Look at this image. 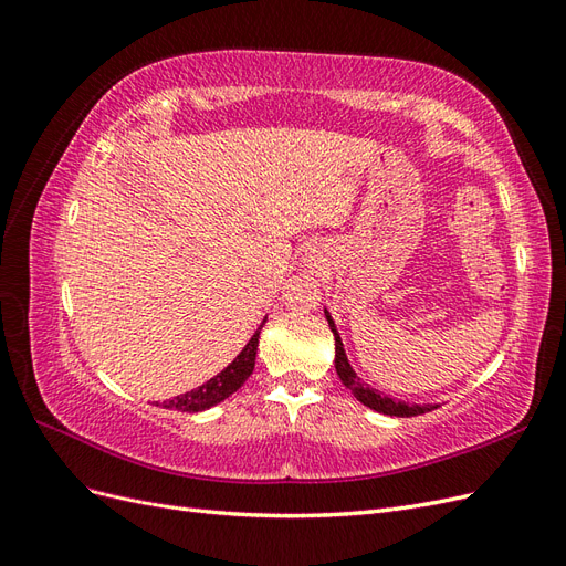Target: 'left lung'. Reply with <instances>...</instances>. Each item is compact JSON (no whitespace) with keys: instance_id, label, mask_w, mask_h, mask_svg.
<instances>
[{"instance_id":"left-lung-1","label":"left lung","mask_w":566,"mask_h":566,"mask_svg":"<svg viewBox=\"0 0 566 566\" xmlns=\"http://www.w3.org/2000/svg\"><path fill=\"white\" fill-rule=\"evenodd\" d=\"M323 312H325V318H328V325H331L333 337H335V370L339 375L342 385H345L358 401H361L364 406H368L370 410H378V413L394 416V418H410V416L430 413V410L439 408L437 403H406V401H397V399L387 397V394H380L378 389L364 385V380L358 378L356 370L349 364L345 345H342V337L337 333V325H335L331 312L328 310H323Z\"/></svg>"}]
</instances>
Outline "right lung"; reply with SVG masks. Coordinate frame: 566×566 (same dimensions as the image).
Wrapping results in <instances>:
<instances>
[{"mask_svg": "<svg viewBox=\"0 0 566 566\" xmlns=\"http://www.w3.org/2000/svg\"><path fill=\"white\" fill-rule=\"evenodd\" d=\"M262 325H264V321H262ZM262 325L254 331V335L250 337L243 352L238 354L224 370L214 375V378L205 382L202 387H196L191 391L181 394V397L165 401V408H175V410H181V413H200V410H208V408L221 403L227 397H231L233 391L241 389L243 382L254 370V356H256V345H260Z\"/></svg>", "mask_w": 566, "mask_h": 566, "instance_id": "add662e5", "label": "right lung"}]
</instances>
